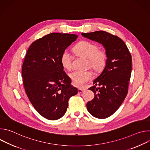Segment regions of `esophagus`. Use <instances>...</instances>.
Wrapping results in <instances>:
<instances>
[{
  "label": "esophagus",
  "mask_w": 150,
  "mask_h": 150,
  "mask_svg": "<svg viewBox=\"0 0 150 150\" xmlns=\"http://www.w3.org/2000/svg\"><path fill=\"white\" fill-rule=\"evenodd\" d=\"M84 90H85L84 88H79L78 89V93H82Z\"/></svg>",
  "instance_id": "1"
}]
</instances>
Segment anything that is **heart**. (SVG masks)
<instances>
[{
	"label": "heart",
	"instance_id": "1",
	"mask_svg": "<svg viewBox=\"0 0 150 150\" xmlns=\"http://www.w3.org/2000/svg\"><path fill=\"white\" fill-rule=\"evenodd\" d=\"M74 51L77 55L87 58L88 67H91L95 72L100 73L104 69L108 59L107 53L104 50L98 49L97 45L94 42L86 40L80 41L74 47ZM60 62L64 69L70 70L72 68L71 56L68 52H63ZM69 76L74 85L80 87L92 78L93 73L90 71H76L70 74Z\"/></svg>",
	"mask_w": 150,
	"mask_h": 150
}]
</instances>
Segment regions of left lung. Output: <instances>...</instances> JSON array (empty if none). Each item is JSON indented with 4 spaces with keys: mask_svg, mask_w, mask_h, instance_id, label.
<instances>
[{
    "mask_svg": "<svg viewBox=\"0 0 150 150\" xmlns=\"http://www.w3.org/2000/svg\"><path fill=\"white\" fill-rule=\"evenodd\" d=\"M81 35L101 44L108 56L104 69L89 88L94 92V98L87 104L92 116L105 119L119 109L127 94L132 71L131 54L121 38L109 33L97 31ZM97 85L100 87L97 88Z\"/></svg>",
    "mask_w": 150,
    "mask_h": 150,
    "instance_id": "8db88e82",
    "label": "left lung"
}]
</instances>
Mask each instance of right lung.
Masks as SVG:
<instances>
[{"mask_svg":"<svg viewBox=\"0 0 150 150\" xmlns=\"http://www.w3.org/2000/svg\"><path fill=\"white\" fill-rule=\"evenodd\" d=\"M75 34L53 33L34 41L23 65L26 94L37 112L55 120L65 114L69 98L78 93L60 62L63 52L75 41Z\"/></svg>","mask_w":150,"mask_h":150,"instance_id":"add662e5","label":"right lung"}]
</instances>
